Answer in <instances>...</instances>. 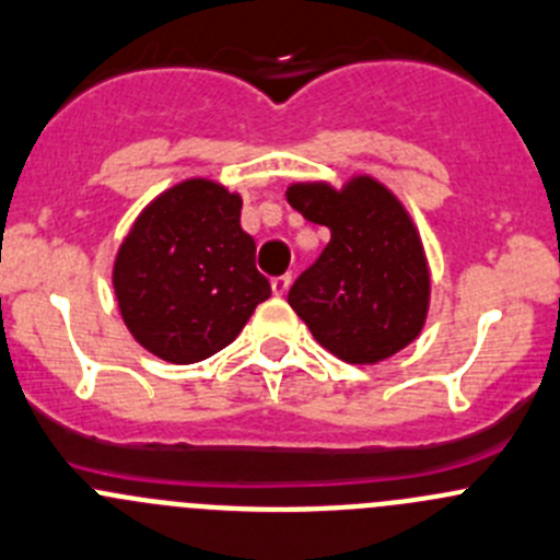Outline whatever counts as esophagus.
<instances>
[{
    "label": "esophagus",
    "mask_w": 560,
    "mask_h": 560,
    "mask_svg": "<svg viewBox=\"0 0 560 560\" xmlns=\"http://www.w3.org/2000/svg\"><path fill=\"white\" fill-rule=\"evenodd\" d=\"M290 284H292V276H290V273H284V276H276V279L270 281V287H273V292H276V295H284V292L290 290Z\"/></svg>",
    "instance_id": "obj_1"
}]
</instances>
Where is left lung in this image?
Segmentation results:
<instances>
[{"mask_svg":"<svg viewBox=\"0 0 560 560\" xmlns=\"http://www.w3.org/2000/svg\"><path fill=\"white\" fill-rule=\"evenodd\" d=\"M287 199L330 230L287 298L314 339L347 363H380L416 341L430 314L432 273L399 197L372 175H352L341 188L292 183Z\"/></svg>","mask_w":560,"mask_h":560,"instance_id":"left-lung-1","label":"left lung"}]
</instances>
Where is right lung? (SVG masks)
<instances>
[{"instance_id": "1", "label": "right lung", "mask_w": 560, "mask_h": 560, "mask_svg": "<svg viewBox=\"0 0 560 560\" xmlns=\"http://www.w3.org/2000/svg\"><path fill=\"white\" fill-rule=\"evenodd\" d=\"M241 208V194L188 177L161 191L119 243L112 268L119 314L161 361L215 355L270 298Z\"/></svg>"}]
</instances>
